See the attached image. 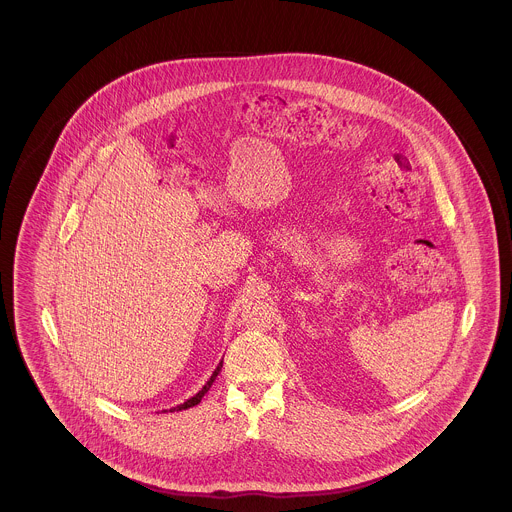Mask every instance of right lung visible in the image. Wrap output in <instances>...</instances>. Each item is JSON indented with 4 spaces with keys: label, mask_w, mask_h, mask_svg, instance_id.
<instances>
[{
    "label": "right lung",
    "mask_w": 512,
    "mask_h": 512,
    "mask_svg": "<svg viewBox=\"0 0 512 512\" xmlns=\"http://www.w3.org/2000/svg\"><path fill=\"white\" fill-rule=\"evenodd\" d=\"M220 368H222V361H220L219 366H217V368H215V372H213V374H211V378H209V380H207V384H205V386H203V388H201V390L197 391V393H195L194 397H190V399H188V401H184V403H182V405H176V407H172L171 413H174V411H186V409H190V407H195V405H197V403H199V401H201V397H203V395H205V393H207V391H209V388H211V386H213V382H215V378H217V376H219Z\"/></svg>",
    "instance_id": "1"
}]
</instances>
